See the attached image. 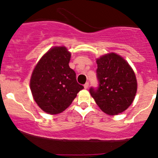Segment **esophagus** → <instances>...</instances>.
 <instances>
[{"mask_svg":"<svg viewBox=\"0 0 158 158\" xmlns=\"http://www.w3.org/2000/svg\"><path fill=\"white\" fill-rule=\"evenodd\" d=\"M84 87H85V89H87V88H88V87H89V82H88H88L85 83V84L84 85Z\"/></svg>","mask_w":158,"mask_h":158,"instance_id":"34e87169","label":"esophagus"}]
</instances>
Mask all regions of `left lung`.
I'll list each match as a JSON object with an SVG mask.
<instances>
[{"instance_id": "8db88e82", "label": "left lung", "mask_w": 158, "mask_h": 158, "mask_svg": "<svg viewBox=\"0 0 158 158\" xmlns=\"http://www.w3.org/2000/svg\"><path fill=\"white\" fill-rule=\"evenodd\" d=\"M97 88L89 91L97 106L109 115L122 113L135 99L137 79L128 63L120 56L109 53L97 60Z\"/></svg>"}]
</instances>
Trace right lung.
Wrapping results in <instances>:
<instances>
[{
	"instance_id": "right-lung-1",
	"label": "right lung",
	"mask_w": 158,
	"mask_h": 158,
	"mask_svg": "<svg viewBox=\"0 0 158 158\" xmlns=\"http://www.w3.org/2000/svg\"><path fill=\"white\" fill-rule=\"evenodd\" d=\"M70 59V53L64 47L52 48L32 72L30 79L32 96L38 106L47 113L62 112L84 88L77 82L75 71L69 67Z\"/></svg>"
}]
</instances>
